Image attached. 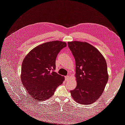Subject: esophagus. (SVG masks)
I'll return each instance as SVG.
<instances>
[{
    "label": "esophagus",
    "instance_id": "esophagus-1",
    "mask_svg": "<svg viewBox=\"0 0 125 125\" xmlns=\"http://www.w3.org/2000/svg\"><path fill=\"white\" fill-rule=\"evenodd\" d=\"M69 78V75H66V76L65 77L66 80H68Z\"/></svg>",
    "mask_w": 125,
    "mask_h": 125
}]
</instances>
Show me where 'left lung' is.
I'll return each mask as SVG.
<instances>
[{
	"instance_id": "left-lung-1",
	"label": "left lung",
	"mask_w": 125,
	"mask_h": 125,
	"mask_svg": "<svg viewBox=\"0 0 125 125\" xmlns=\"http://www.w3.org/2000/svg\"><path fill=\"white\" fill-rule=\"evenodd\" d=\"M75 62L77 86L70 93L79 104L89 105L101 96L108 79L106 60L97 49L86 42H69Z\"/></svg>"
}]
</instances>
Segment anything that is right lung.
Returning <instances> with one entry per match:
<instances>
[{"mask_svg":"<svg viewBox=\"0 0 125 125\" xmlns=\"http://www.w3.org/2000/svg\"><path fill=\"white\" fill-rule=\"evenodd\" d=\"M66 46L63 42H48L33 48L25 56L22 64L21 79L33 99H49L62 83L64 77L55 72V62L59 52Z\"/></svg>","mask_w":125,"mask_h":125,"instance_id":"add662e5","label":"right lung"}]
</instances>
